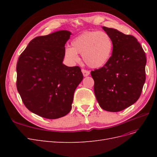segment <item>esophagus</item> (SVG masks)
<instances>
[{"mask_svg":"<svg viewBox=\"0 0 157 157\" xmlns=\"http://www.w3.org/2000/svg\"><path fill=\"white\" fill-rule=\"evenodd\" d=\"M82 73L83 74L84 77H87V76H88L90 75V71H88V70H86V69H82Z\"/></svg>","mask_w":157,"mask_h":157,"instance_id":"34e87169","label":"esophagus"}]
</instances>
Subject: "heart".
<instances>
[{
	"mask_svg": "<svg viewBox=\"0 0 157 157\" xmlns=\"http://www.w3.org/2000/svg\"><path fill=\"white\" fill-rule=\"evenodd\" d=\"M71 48L65 49V58L71 63L79 61L78 54L90 67H101L105 65L113 51V41L107 33L104 31H86L76 36L71 42Z\"/></svg>",
	"mask_w": 157,
	"mask_h": 157,
	"instance_id": "obj_1",
	"label": "heart"
}]
</instances>
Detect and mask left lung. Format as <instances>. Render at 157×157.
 <instances>
[{
  "mask_svg": "<svg viewBox=\"0 0 157 157\" xmlns=\"http://www.w3.org/2000/svg\"><path fill=\"white\" fill-rule=\"evenodd\" d=\"M113 41L112 56L103 67L91 71L99 105L110 112L124 110L136 103L145 82L146 56L136 38L102 27Z\"/></svg>",
  "mask_w": 157,
  "mask_h": 157,
  "instance_id": "obj_1",
  "label": "left lung"
}]
</instances>
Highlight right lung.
Segmentation results:
<instances>
[{
	"label": "right lung",
	"mask_w": 157,
	"mask_h": 157,
	"mask_svg": "<svg viewBox=\"0 0 157 157\" xmlns=\"http://www.w3.org/2000/svg\"><path fill=\"white\" fill-rule=\"evenodd\" d=\"M71 32L61 30L33 39L18 59L17 91L32 113L48 119L65 116L83 79L78 66L63 64Z\"/></svg>",
	"instance_id": "obj_1"
}]
</instances>
